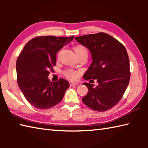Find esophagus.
<instances>
[{
	"instance_id": "34e87169",
	"label": "esophagus",
	"mask_w": 148,
	"mask_h": 148,
	"mask_svg": "<svg viewBox=\"0 0 148 148\" xmlns=\"http://www.w3.org/2000/svg\"><path fill=\"white\" fill-rule=\"evenodd\" d=\"M77 84V83L76 82H70V86H76Z\"/></svg>"
}]
</instances>
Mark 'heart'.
I'll list each match as a JSON object with an SVG mask.
<instances>
[{
  "mask_svg": "<svg viewBox=\"0 0 148 148\" xmlns=\"http://www.w3.org/2000/svg\"><path fill=\"white\" fill-rule=\"evenodd\" d=\"M74 51L76 55L80 54L84 52H87L86 48L83 46H77L74 47ZM64 74L66 75V77H68L70 79H76L77 77V73L76 71H72L71 69H68L64 72Z\"/></svg>",
  "mask_w": 148,
  "mask_h": 148,
  "instance_id": "b5f03b06",
  "label": "heart"
}]
</instances>
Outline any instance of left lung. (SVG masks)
Returning a JSON list of instances; mask_svg holds the SVG:
<instances>
[{
  "mask_svg": "<svg viewBox=\"0 0 148 148\" xmlns=\"http://www.w3.org/2000/svg\"><path fill=\"white\" fill-rule=\"evenodd\" d=\"M75 39L91 54L92 61L84 78L96 79L99 84L96 87L87 82L83 84L89 91L82 101L95 111L111 109L119 102L129 85L131 74L126 49L116 38L104 32Z\"/></svg>",
  "mask_w": 148,
  "mask_h": 148,
  "instance_id": "left-lung-1",
  "label": "left lung"
}]
</instances>
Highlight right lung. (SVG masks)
<instances>
[{
  "label": "right lung",
  "instance_id": "obj_1",
  "mask_svg": "<svg viewBox=\"0 0 148 148\" xmlns=\"http://www.w3.org/2000/svg\"><path fill=\"white\" fill-rule=\"evenodd\" d=\"M74 38L53 36L32 38L24 46L17 57V84L25 99L32 106L44 110L61 101L69 87V82L59 79L51 82L49 71L56 64V55Z\"/></svg>",
  "mask_w": 148,
  "mask_h": 148
}]
</instances>
